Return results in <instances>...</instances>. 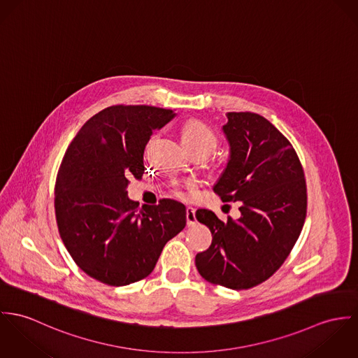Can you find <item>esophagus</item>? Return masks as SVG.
I'll use <instances>...</instances> for the list:
<instances>
[{"instance_id": "esophagus-1", "label": "esophagus", "mask_w": 358, "mask_h": 358, "mask_svg": "<svg viewBox=\"0 0 358 358\" xmlns=\"http://www.w3.org/2000/svg\"><path fill=\"white\" fill-rule=\"evenodd\" d=\"M187 224H188V227H192L196 224L195 208H192V207H187Z\"/></svg>"}]
</instances>
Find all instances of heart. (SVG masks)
Here are the masks:
<instances>
[{
    "mask_svg": "<svg viewBox=\"0 0 358 358\" xmlns=\"http://www.w3.org/2000/svg\"><path fill=\"white\" fill-rule=\"evenodd\" d=\"M181 141L188 151L206 148L213 152L217 147V138L214 133L200 120H189L184 124L181 131Z\"/></svg>",
    "mask_w": 358,
    "mask_h": 358,
    "instance_id": "heart-1",
    "label": "heart"
}]
</instances>
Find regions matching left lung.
Listing matches in <instances>:
<instances>
[{
    "label": "left lung",
    "instance_id": "obj_1",
    "mask_svg": "<svg viewBox=\"0 0 358 358\" xmlns=\"http://www.w3.org/2000/svg\"><path fill=\"white\" fill-rule=\"evenodd\" d=\"M227 118L229 158L213 189L222 201H238L240 217L224 222L199 208L196 220L213 241L195 264L207 281L247 289L271 278L299 238L306 182L295 150L269 120L252 113H228Z\"/></svg>",
    "mask_w": 358,
    "mask_h": 358
}]
</instances>
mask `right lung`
Returning a JSON list of instances; mask_svg holds the SVG:
<instances>
[{"instance_id": "1", "label": "right lung", "mask_w": 358, "mask_h": 358, "mask_svg": "<svg viewBox=\"0 0 358 358\" xmlns=\"http://www.w3.org/2000/svg\"><path fill=\"white\" fill-rule=\"evenodd\" d=\"M176 117L150 106H113L87 120L62 160L55 211L60 238L80 269L108 285L147 278L164 244L187 224L180 201L140 211L127 196L129 177L141 178L154 130Z\"/></svg>"}]
</instances>
